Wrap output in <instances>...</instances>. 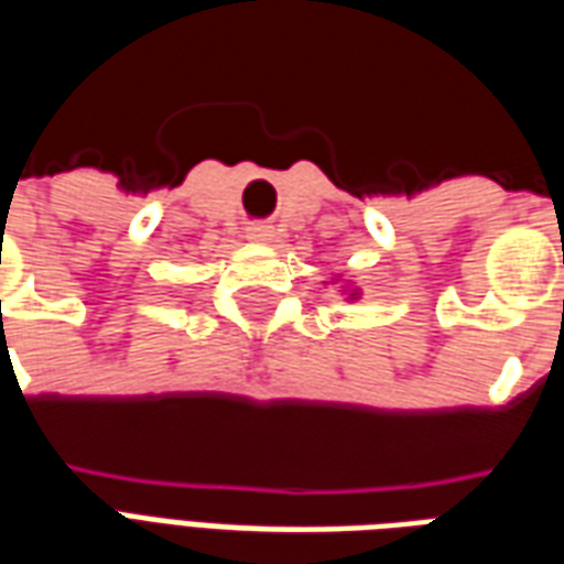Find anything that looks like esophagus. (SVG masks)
Masks as SVG:
<instances>
[{
  "mask_svg": "<svg viewBox=\"0 0 564 564\" xmlns=\"http://www.w3.org/2000/svg\"><path fill=\"white\" fill-rule=\"evenodd\" d=\"M247 238L250 241H271V226L269 223H250L247 226Z\"/></svg>",
  "mask_w": 564,
  "mask_h": 564,
  "instance_id": "34e87169",
  "label": "esophagus"
}]
</instances>
